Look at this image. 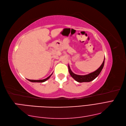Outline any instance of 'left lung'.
<instances>
[{
    "label": "left lung",
    "mask_w": 126,
    "mask_h": 126,
    "mask_svg": "<svg viewBox=\"0 0 126 126\" xmlns=\"http://www.w3.org/2000/svg\"><path fill=\"white\" fill-rule=\"evenodd\" d=\"M105 60V59H104L103 62L102 63V65L99 67V68L98 69H97L96 71H94L93 73H91L87 75H79L75 74L74 73L72 72L70 68V67L68 65V71L70 74V75H71L72 77L75 79V81H76L78 82L81 83V82H89L92 81L94 80V79H96L98 76L99 75L100 73L102 71V69L103 68V67L104 65V61Z\"/></svg>",
    "instance_id": "obj_1"
}]
</instances>
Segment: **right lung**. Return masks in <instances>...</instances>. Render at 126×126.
I'll use <instances>...</instances> for the list:
<instances>
[{
  "label": "right lung",
  "instance_id": "right-lung-1",
  "mask_svg": "<svg viewBox=\"0 0 126 126\" xmlns=\"http://www.w3.org/2000/svg\"><path fill=\"white\" fill-rule=\"evenodd\" d=\"M52 74L50 75L47 78H46V79H39V80H33V79H28L29 81L32 82H44L46 81L47 80V79L51 77V76L52 75Z\"/></svg>",
  "mask_w": 126,
  "mask_h": 126
}]
</instances>
